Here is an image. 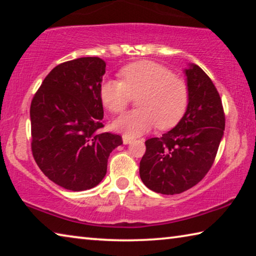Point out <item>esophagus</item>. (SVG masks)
I'll use <instances>...</instances> for the list:
<instances>
[{"label": "esophagus", "mask_w": 256, "mask_h": 256, "mask_svg": "<svg viewBox=\"0 0 256 256\" xmlns=\"http://www.w3.org/2000/svg\"><path fill=\"white\" fill-rule=\"evenodd\" d=\"M131 142H132L131 138L128 136H123V144H131Z\"/></svg>", "instance_id": "1"}]
</instances>
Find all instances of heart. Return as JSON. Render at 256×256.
I'll return each instance as SVG.
<instances>
[{
	"mask_svg": "<svg viewBox=\"0 0 256 256\" xmlns=\"http://www.w3.org/2000/svg\"><path fill=\"white\" fill-rule=\"evenodd\" d=\"M120 82L105 80L99 88L102 105L118 114L123 112L132 98H137L138 110L125 112L112 122L116 131L130 138L158 128H170L184 115L188 102L186 81L172 74L162 64L138 60L120 71Z\"/></svg>",
	"mask_w": 256,
	"mask_h": 256,
	"instance_id": "b5f03b06",
	"label": "heart"
}]
</instances>
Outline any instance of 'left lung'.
Masks as SVG:
<instances>
[{
  "mask_svg": "<svg viewBox=\"0 0 256 256\" xmlns=\"http://www.w3.org/2000/svg\"><path fill=\"white\" fill-rule=\"evenodd\" d=\"M188 102L183 118L162 138L146 141L140 177L156 193L174 196L196 185L214 162L224 131L222 102L196 64L185 68Z\"/></svg>",
  "mask_w": 256,
  "mask_h": 256,
  "instance_id": "obj_1",
  "label": "left lung"
}]
</instances>
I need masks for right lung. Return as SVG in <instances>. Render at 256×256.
Wrapping results in <instances>:
<instances>
[{"label": "right lung", "instance_id": "right-lung-1", "mask_svg": "<svg viewBox=\"0 0 256 256\" xmlns=\"http://www.w3.org/2000/svg\"><path fill=\"white\" fill-rule=\"evenodd\" d=\"M105 68L99 58L60 64L42 81L30 106L34 162L52 182L74 192L100 183L110 152L123 144L120 136L100 132L99 88Z\"/></svg>", "mask_w": 256, "mask_h": 256}]
</instances>
